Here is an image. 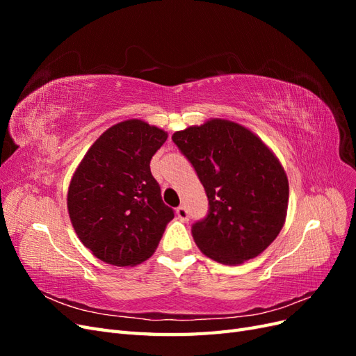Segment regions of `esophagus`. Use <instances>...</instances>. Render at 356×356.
Returning a JSON list of instances; mask_svg holds the SVG:
<instances>
[{"mask_svg":"<svg viewBox=\"0 0 356 356\" xmlns=\"http://www.w3.org/2000/svg\"><path fill=\"white\" fill-rule=\"evenodd\" d=\"M177 215H178V218L182 220V221L188 220V211H187L186 207H178L177 208Z\"/></svg>","mask_w":356,"mask_h":356,"instance_id":"esophagus-1","label":"esophagus"}]
</instances>
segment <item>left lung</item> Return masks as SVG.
<instances>
[{
	"label": "left lung",
	"mask_w": 356,
	"mask_h": 356,
	"mask_svg": "<svg viewBox=\"0 0 356 356\" xmlns=\"http://www.w3.org/2000/svg\"><path fill=\"white\" fill-rule=\"evenodd\" d=\"M208 197L207 217L191 227L200 251L222 264L261 254L282 230L288 208L284 168L243 126L211 120L172 135Z\"/></svg>",
	"instance_id": "1"
}]
</instances>
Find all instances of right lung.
Instances as JSON below:
<instances>
[{"instance_id": "obj_1", "label": "right lung", "mask_w": 356, "mask_h": 356, "mask_svg": "<svg viewBox=\"0 0 356 356\" xmlns=\"http://www.w3.org/2000/svg\"><path fill=\"white\" fill-rule=\"evenodd\" d=\"M168 134L141 120L104 132L75 170L68 190L72 227L86 248L114 266L154 252L174 209L161 200L149 161Z\"/></svg>"}]
</instances>
